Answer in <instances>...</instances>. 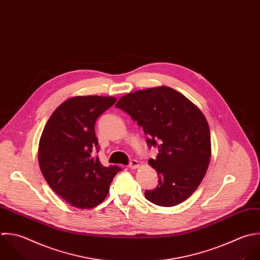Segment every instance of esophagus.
Here are the masks:
<instances>
[{
	"label": "esophagus",
	"instance_id": "34e87169",
	"mask_svg": "<svg viewBox=\"0 0 260 260\" xmlns=\"http://www.w3.org/2000/svg\"><path fill=\"white\" fill-rule=\"evenodd\" d=\"M140 166V164H139V161H137V160H135V159H133V160H131L129 161V164H128V167L131 168V169H137L138 167Z\"/></svg>",
	"mask_w": 260,
	"mask_h": 260
}]
</instances>
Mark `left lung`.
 <instances>
[{"instance_id": "obj_1", "label": "left lung", "mask_w": 260, "mask_h": 260, "mask_svg": "<svg viewBox=\"0 0 260 260\" xmlns=\"http://www.w3.org/2000/svg\"><path fill=\"white\" fill-rule=\"evenodd\" d=\"M115 107L143 127L149 148H158L157 158L149 160L158 185L146 190V199L160 207L187 200L205 177L211 158L210 127L203 112L169 87L129 93Z\"/></svg>"}]
</instances>
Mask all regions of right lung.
Returning a JSON list of instances; mask_svg holds the SVG:
<instances>
[{"instance_id":"add662e5","label":"right lung","mask_w":260,"mask_h":260,"mask_svg":"<svg viewBox=\"0 0 260 260\" xmlns=\"http://www.w3.org/2000/svg\"><path fill=\"white\" fill-rule=\"evenodd\" d=\"M116 99L78 96L61 103L47 120L38 149L40 170L50 188L77 209H91L104 201L121 168L104 167L96 153L97 118Z\"/></svg>"}]
</instances>
